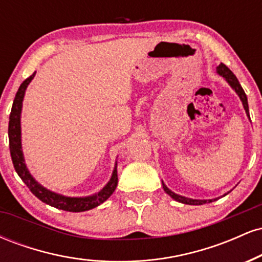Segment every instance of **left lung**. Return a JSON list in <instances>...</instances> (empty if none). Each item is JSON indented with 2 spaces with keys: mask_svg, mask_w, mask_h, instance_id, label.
Masks as SVG:
<instances>
[{
  "mask_svg": "<svg viewBox=\"0 0 262 262\" xmlns=\"http://www.w3.org/2000/svg\"><path fill=\"white\" fill-rule=\"evenodd\" d=\"M217 73L221 75V76H223L224 79L227 80V82L231 86V89H233L234 91L237 93V96H239L240 100H242V102H243V106H244V110H245L246 114H248V117L250 118V114H249L248 98H246L244 90H243L242 85H240L239 81H237L235 75L231 73L230 69L228 68L227 65H224L223 62H221L219 66H217ZM162 187H164V191L166 192V193L169 194L171 198H173V200L177 201V202H181V203H185V204H193V206H200V204H204L207 202H213V201H217V198H214V200H192V198L180 196V194H176V193H173L172 191H170V189L167 188L166 186H165L164 182H162Z\"/></svg>",
  "mask_w": 262,
  "mask_h": 262,
  "instance_id": "obj_1",
  "label": "left lung"
}]
</instances>
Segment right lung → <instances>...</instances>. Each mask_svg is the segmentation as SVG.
<instances>
[{
    "instance_id": "right-lung-1",
    "label": "right lung",
    "mask_w": 262,
    "mask_h": 262,
    "mask_svg": "<svg viewBox=\"0 0 262 262\" xmlns=\"http://www.w3.org/2000/svg\"><path fill=\"white\" fill-rule=\"evenodd\" d=\"M35 73L31 75L28 79H26L20 83L19 89L14 97L13 106H12L10 114V123H8V138H10V151L12 162L18 176L22 179V181L26 183L27 187L31 189V192L35 197L39 198L41 202L49 204V206L55 207L58 209L66 210V212H85L95 207L100 206L104 201L110 198L113 193L114 189L118 183V175H117V164L114 166L112 177L108 183L101 189L98 193L92 194L87 197H66L62 194L55 193V192L49 191L40 183H38L34 180V177L31 175L28 169L26 166L25 158H23L22 151V143H20V112H22V102L25 98V93L29 82L33 80Z\"/></svg>"
}]
</instances>
